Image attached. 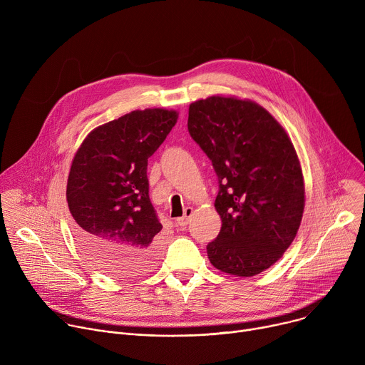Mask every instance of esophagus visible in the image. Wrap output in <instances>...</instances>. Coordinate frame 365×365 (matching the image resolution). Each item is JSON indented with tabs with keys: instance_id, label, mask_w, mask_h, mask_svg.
I'll return each mask as SVG.
<instances>
[{
	"instance_id": "obj_1",
	"label": "esophagus",
	"mask_w": 365,
	"mask_h": 365,
	"mask_svg": "<svg viewBox=\"0 0 365 365\" xmlns=\"http://www.w3.org/2000/svg\"><path fill=\"white\" fill-rule=\"evenodd\" d=\"M192 214H193V207H190V206H187L186 210L183 211V215L180 217V218H178V224L180 225V227H185V225H187V222H189V218L192 217Z\"/></svg>"
}]
</instances>
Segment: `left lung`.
<instances>
[{"mask_svg": "<svg viewBox=\"0 0 365 365\" xmlns=\"http://www.w3.org/2000/svg\"><path fill=\"white\" fill-rule=\"evenodd\" d=\"M187 130L212 162L222 227L206 245L214 267L251 277L293 242L304 207L296 150L284 128L252 101L210 96L189 107Z\"/></svg>", "mask_w": 365, "mask_h": 365, "instance_id": "1", "label": "left lung"}]
</instances>
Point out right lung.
I'll list each match as a JSON object with an SVG mask.
<instances>
[{
    "instance_id": "add662e5",
    "label": "right lung",
    "mask_w": 365,
    "mask_h": 365,
    "mask_svg": "<svg viewBox=\"0 0 365 365\" xmlns=\"http://www.w3.org/2000/svg\"><path fill=\"white\" fill-rule=\"evenodd\" d=\"M178 121L176 111H133L81 144L66 197L83 254L103 273L135 277L159 262L162 224L148 196L147 162Z\"/></svg>"
}]
</instances>
